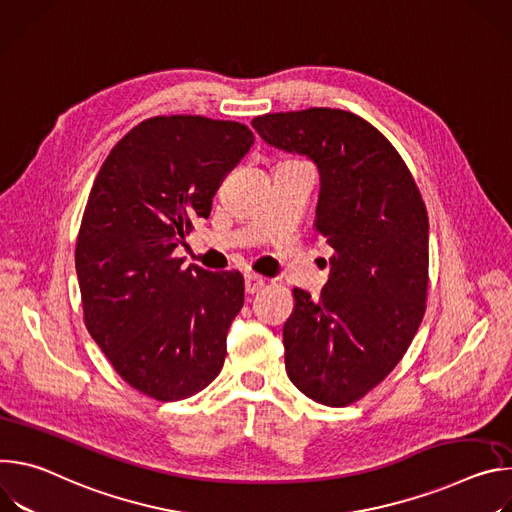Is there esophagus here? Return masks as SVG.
Wrapping results in <instances>:
<instances>
[{"label":"esophagus","mask_w":512,"mask_h":512,"mask_svg":"<svg viewBox=\"0 0 512 512\" xmlns=\"http://www.w3.org/2000/svg\"><path fill=\"white\" fill-rule=\"evenodd\" d=\"M244 280H246V293H250V295L260 293V291H262V287H264V278H262V276H258V274L248 272Z\"/></svg>","instance_id":"34e87169"}]
</instances>
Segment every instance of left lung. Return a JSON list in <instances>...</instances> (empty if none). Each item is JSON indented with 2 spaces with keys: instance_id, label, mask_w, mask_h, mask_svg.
<instances>
[{
  "instance_id": "8db88e82",
  "label": "left lung",
  "mask_w": 512,
  "mask_h": 512,
  "mask_svg": "<svg viewBox=\"0 0 512 512\" xmlns=\"http://www.w3.org/2000/svg\"><path fill=\"white\" fill-rule=\"evenodd\" d=\"M262 140L319 170L315 230L333 248L319 299L295 289L282 329L291 382L346 407L401 362L425 315L429 217L396 148L352 111L311 107L252 120Z\"/></svg>"
}]
</instances>
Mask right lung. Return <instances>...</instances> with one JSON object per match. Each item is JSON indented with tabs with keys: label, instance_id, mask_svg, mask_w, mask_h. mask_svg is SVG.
Segmentation results:
<instances>
[{
	"label": "right lung",
	"instance_id": "right-lung-1",
	"mask_svg": "<svg viewBox=\"0 0 512 512\" xmlns=\"http://www.w3.org/2000/svg\"><path fill=\"white\" fill-rule=\"evenodd\" d=\"M252 144L238 122L156 116L111 148L91 187L75 250L85 325L156 401L197 394L223 366L244 276L183 266L173 252Z\"/></svg>",
	"mask_w": 512,
	"mask_h": 512
}]
</instances>
